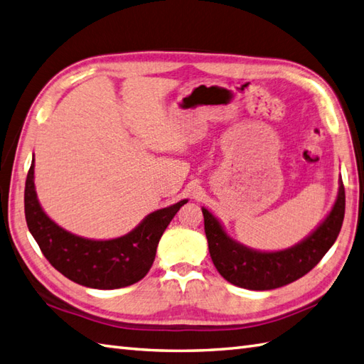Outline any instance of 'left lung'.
<instances>
[{
	"label": "left lung",
	"mask_w": 364,
	"mask_h": 364,
	"mask_svg": "<svg viewBox=\"0 0 364 364\" xmlns=\"http://www.w3.org/2000/svg\"><path fill=\"white\" fill-rule=\"evenodd\" d=\"M346 208L343 180L332 210L306 239L281 251H259L231 239L223 225L206 208L205 232L209 255L217 272L228 282L248 290H273L307 274L335 243L341 231Z\"/></svg>",
	"instance_id": "obj_1"
}]
</instances>
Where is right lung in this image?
Wrapping results in <instances>:
<instances>
[{"instance_id":"1","label":"right lung","mask_w":364,"mask_h":364,"mask_svg":"<svg viewBox=\"0 0 364 364\" xmlns=\"http://www.w3.org/2000/svg\"><path fill=\"white\" fill-rule=\"evenodd\" d=\"M33 163L36 159L32 158L24 188V214L32 237L49 264L73 282L90 289L114 290L141 281L154 264L166 228L188 200L149 214L134 230L121 237L109 240L80 237L50 220L41 208L33 184Z\"/></svg>"}]
</instances>
